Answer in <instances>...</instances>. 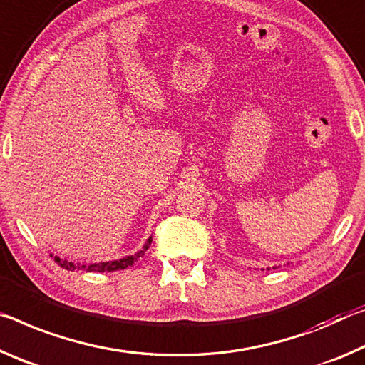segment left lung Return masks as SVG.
<instances>
[{
  "mask_svg": "<svg viewBox=\"0 0 365 365\" xmlns=\"http://www.w3.org/2000/svg\"><path fill=\"white\" fill-rule=\"evenodd\" d=\"M274 268H277V267H274ZM267 270H268V268H267Z\"/></svg>",
  "mask_w": 365,
  "mask_h": 365,
  "instance_id": "8db88e82",
  "label": "left lung"
}]
</instances>
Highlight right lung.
I'll return each mask as SVG.
<instances>
[{
  "instance_id": "obj_1",
  "label": "right lung",
  "mask_w": 365,
  "mask_h": 365,
  "mask_svg": "<svg viewBox=\"0 0 365 365\" xmlns=\"http://www.w3.org/2000/svg\"><path fill=\"white\" fill-rule=\"evenodd\" d=\"M152 244V236L147 239L145 244H143L142 249L139 252L134 254V255H126L123 257V259L119 260H110V262H97V264H74V262H68L66 259H59V257L55 255V262L56 264L66 268V270H86V272H116V270H124V268H128L130 265H134L137 260L140 259V257L147 252V249L150 247ZM53 257V254H51Z\"/></svg>"
}]
</instances>
